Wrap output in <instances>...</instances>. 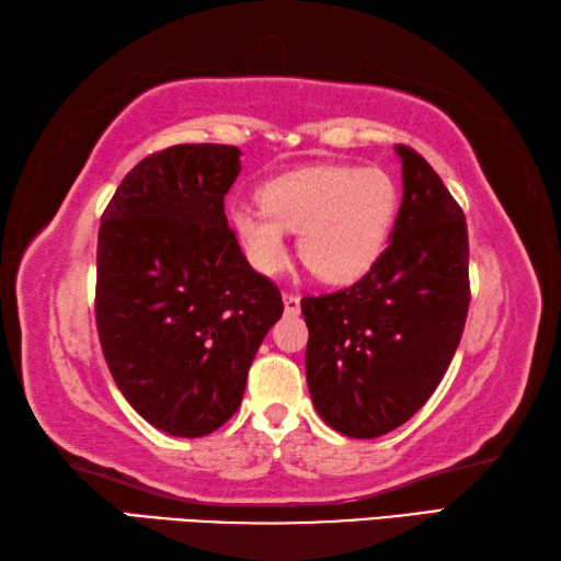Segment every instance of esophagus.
<instances>
[{"label":"esophagus","mask_w":561,"mask_h":561,"mask_svg":"<svg viewBox=\"0 0 561 561\" xmlns=\"http://www.w3.org/2000/svg\"><path fill=\"white\" fill-rule=\"evenodd\" d=\"M284 311L289 316H297L301 311V299L297 294H284Z\"/></svg>","instance_id":"esophagus-1"}]
</instances>
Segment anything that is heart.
Wrapping results in <instances>:
<instances>
[{"label": "heart", "mask_w": 561, "mask_h": 561, "mask_svg": "<svg viewBox=\"0 0 561 561\" xmlns=\"http://www.w3.org/2000/svg\"><path fill=\"white\" fill-rule=\"evenodd\" d=\"M260 203L230 210L254 270L279 274L289 260L287 230H299L307 267L323 282L348 284L382 257L400 213V186L378 167L316 164L264 183Z\"/></svg>", "instance_id": "1"}]
</instances>
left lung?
I'll list each match as a JSON object with an SVG mask.
<instances>
[{"label": "left lung", "mask_w": 561, "mask_h": 561, "mask_svg": "<svg viewBox=\"0 0 561 561\" xmlns=\"http://www.w3.org/2000/svg\"><path fill=\"white\" fill-rule=\"evenodd\" d=\"M394 151L404 193L390 245L351 287L301 299L311 402L353 439H375L422 410L471 301L461 206L424 157L404 145Z\"/></svg>", "instance_id": "obj_1"}]
</instances>
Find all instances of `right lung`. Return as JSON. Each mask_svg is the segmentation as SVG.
<instances>
[{
  "instance_id": "right-lung-1",
  "label": "right lung",
  "mask_w": 561,
  "mask_h": 561,
  "mask_svg": "<svg viewBox=\"0 0 561 561\" xmlns=\"http://www.w3.org/2000/svg\"><path fill=\"white\" fill-rule=\"evenodd\" d=\"M238 174V147L161 149L122 179L100 222V345L125 400L171 436H206L238 412L284 311L228 228Z\"/></svg>"
}]
</instances>
